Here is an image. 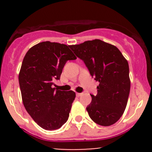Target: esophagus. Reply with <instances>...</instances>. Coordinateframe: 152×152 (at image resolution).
<instances>
[{
  "label": "esophagus",
  "mask_w": 152,
  "mask_h": 152,
  "mask_svg": "<svg viewBox=\"0 0 152 152\" xmlns=\"http://www.w3.org/2000/svg\"><path fill=\"white\" fill-rule=\"evenodd\" d=\"M82 94H83L82 93H76V96L80 97L82 95Z\"/></svg>",
  "instance_id": "esophagus-1"
}]
</instances>
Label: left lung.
Instances as JSON below:
<instances>
[{"label": "left lung", "instance_id": "1", "mask_svg": "<svg viewBox=\"0 0 152 152\" xmlns=\"http://www.w3.org/2000/svg\"><path fill=\"white\" fill-rule=\"evenodd\" d=\"M84 61L90 74L99 84L86 107L97 124L108 126L121 117L126 107L131 81L128 61L118 48L99 39L69 46Z\"/></svg>", "mask_w": 152, "mask_h": 152}]
</instances>
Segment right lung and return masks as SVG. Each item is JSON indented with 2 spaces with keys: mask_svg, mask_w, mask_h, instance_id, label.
Instances as JSON below:
<instances>
[{
  "mask_svg": "<svg viewBox=\"0 0 152 152\" xmlns=\"http://www.w3.org/2000/svg\"><path fill=\"white\" fill-rule=\"evenodd\" d=\"M76 56L69 46L44 41L28 50L18 75L23 104L31 118L46 130H56L67 121L76 94L53 88L68 60Z\"/></svg>",
  "mask_w": 152,
  "mask_h": 152,
  "instance_id": "1",
  "label": "right lung"
}]
</instances>
